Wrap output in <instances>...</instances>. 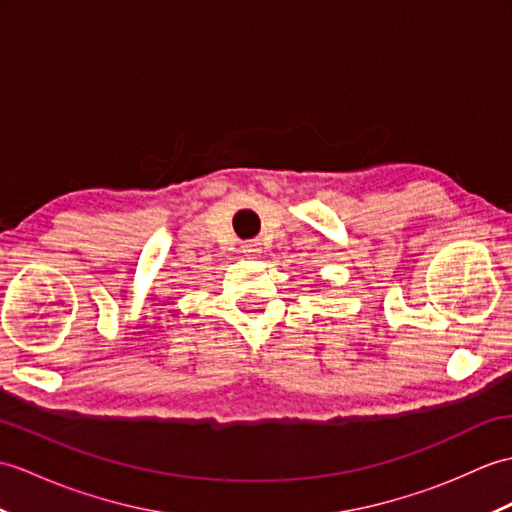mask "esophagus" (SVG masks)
I'll list each match as a JSON object with an SVG mask.
<instances>
[{"label":"esophagus","instance_id":"1","mask_svg":"<svg viewBox=\"0 0 512 512\" xmlns=\"http://www.w3.org/2000/svg\"><path fill=\"white\" fill-rule=\"evenodd\" d=\"M259 251H261V248H259L257 242H246V244H242V253H244V255H257Z\"/></svg>","mask_w":512,"mask_h":512}]
</instances>
